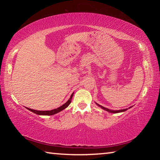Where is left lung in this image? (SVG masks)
Listing matches in <instances>:
<instances>
[{
    "label": "left lung",
    "instance_id": "obj_1",
    "mask_svg": "<svg viewBox=\"0 0 160 160\" xmlns=\"http://www.w3.org/2000/svg\"><path fill=\"white\" fill-rule=\"evenodd\" d=\"M97 104L98 105L99 107H101L102 109L106 110V111H107V112H109L113 113H119V112H125V111H126L127 109H121V110H110V109H107V108H105V107H102V106H101V105H99V104ZM130 108H131V107H129V109H130Z\"/></svg>",
    "mask_w": 160,
    "mask_h": 160
}]
</instances>
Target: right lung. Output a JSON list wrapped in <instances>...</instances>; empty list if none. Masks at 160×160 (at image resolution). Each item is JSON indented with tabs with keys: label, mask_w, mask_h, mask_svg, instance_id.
Wrapping results in <instances>:
<instances>
[{
	"label": "right lung",
	"mask_w": 160,
	"mask_h": 160,
	"mask_svg": "<svg viewBox=\"0 0 160 160\" xmlns=\"http://www.w3.org/2000/svg\"><path fill=\"white\" fill-rule=\"evenodd\" d=\"M72 95H73V93L71 94V96H70V99L68 100V102L66 103H65L63 105H62L61 107L57 108V109H53V110H51V111H37V110L29 109V108H27V109H28L29 111H31V112H32L33 113H36V114H38V115H47V116L53 115V114H55V113H57L58 112H61L62 110L65 109L66 107H68V105L70 104V103H71Z\"/></svg>",
	"instance_id": "obj_1"
}]
</instances>
